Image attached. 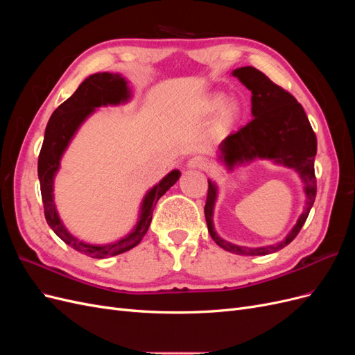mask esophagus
I'll return each instance as SVG.
<instances>
[{
  "instance_id": "obj_1",
  "label": "esophagus",
  "mask_w": 355,
  "mask_h": 355,
  "mask_svg": "<svg viewBox=\"0 0 355 355\" xmlns=\"http://www.w3.org/2000/svg\"><path fill=\"white\" fill-rule=\"evenodd\" d=\"M188 167L191 168H200V170H206L209 167V159L206 157H201V155H196L192 157L188 161Z\"/></svg>"
}]
</instances>
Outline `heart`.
<instances>
[{"instance_id": "b5f03b06", "label": "heart", "mask_w": 355, "mask_h": 355, "mask_svg": "<svg viewBox=\"0 0 355 355\" xmlns=\"http://www.w3.org/2000/svg\"><path fill=\"white\" fill-rule=\"evenodd\" d=\"M222 103V99H214V105L216 106H219ZM235 115V108L232 105H230V106H227V108H225V112H223V116H225V120H231V118Z\"/></svg>"}]
</instances>
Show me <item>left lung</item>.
<instances>
[{"label": "left lung", "mask_w": 355, "mask_h": 355, "mask_svg": "<svg viewBox=\"0 0 355 355\" xmlns=\"http://www.w3.org/2000/svg\"><path fill=\"white\" fill-rule=\"evenodd\" d=\"M232 75L252 92L253 120L241 127L240 130L231 133L220 144L222 159L230 168L254 158L274 159L275 163L295 168L305 184L306 206L295 228L283 241L266 247H256V249L223 241L214 232L213 206L216 200V187L210 180L204 214H206L211 239L223 250L245 256L270 254L282 250L283 247L295 240L315 201L317 179L314 159L317 154V137L302 105L295 99L292 93L272 83L263 72L253 67L239 68L232 72Z\"/></svg>", "instance_id": "obj_1"}]
</instances>
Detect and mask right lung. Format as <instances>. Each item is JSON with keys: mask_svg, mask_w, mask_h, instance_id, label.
Returning a JSON list of instances; mask_svg holds the SVG:
<instances>
[{"mask_svg": "<svg viewBox=\"0 0 355 355\" xmlns=\"http://www.w3.org/2000/svg\"><path fill=\"white\" fill-rule=\"evenodd\" d=\"M127 83L121 75L99 72L85 78L69 99H67L58 110L53 112L46 127L44 142H42L41 151L38 155V178L41 187L42 204H44V216L49 227L55 231L60 240L65 241L72 249L80 253L87 254L96 259H102L106 256H115L133 249L141 243L146 234L149 223L153 220V211L157 201L166 194V191L176 184L180 176L179 170H173L148 192L144 204L141 219H139L136 228L127 235V237L105 245L85 244L67 231L59 219L55 202H53V178L59 168L60 157L65 151L73 133L77 132L80 124L87 118L94 108L102 105H116L128 99Z\"/></svg>", "mask_w": 355, "mask_h": 355, "instance_id": "obj_1", "label": "right lung"}]
</instances>
